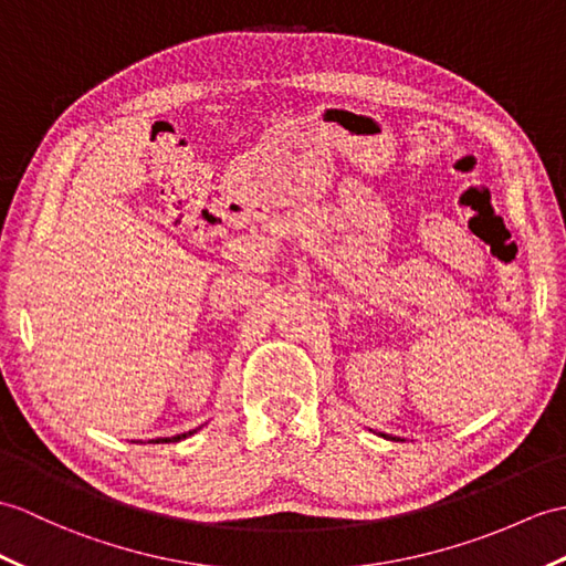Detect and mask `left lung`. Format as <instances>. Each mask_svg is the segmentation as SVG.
<instances>
[{
	"label": "left lung",
	"mask_w": 566,
	"mask_h": 566,
	"mask_svg": "<svg viewBox=\"0 0 566 566\" xmlns=\"http://www.w3.org/2000/svg\"><path fill=\"white\" fill-rule=\"evenodd\" d=\"M380 437H386V433H380ZM386 439H392V437H386Z\"/></svg>",
	"instance_id": "obj_1"
}]
</instances>
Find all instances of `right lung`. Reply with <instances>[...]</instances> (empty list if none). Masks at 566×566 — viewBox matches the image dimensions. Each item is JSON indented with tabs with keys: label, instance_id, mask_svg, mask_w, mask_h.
<instances>
[{
	"label": "right lung",
	"instance_id": "1",
	"mask_svg": "<svg viewBox=\"0 0 566 566\" xmlns=\"http://www.w3.org/2000/svg\"><path fill=\"white\" fill-rule=\"evenodd\" d=\"M195 431H188V433H178V437H170V439H156V441H151V443H168V441H180V439H188V437H192Z\"/></svg>",
	"mask_w": 566,
	"mask_h": 566
}]
</instances>
